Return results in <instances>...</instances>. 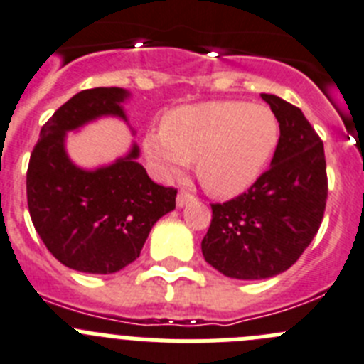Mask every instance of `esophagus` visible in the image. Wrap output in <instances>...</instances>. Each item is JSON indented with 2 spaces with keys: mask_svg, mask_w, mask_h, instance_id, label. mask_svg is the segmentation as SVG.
Segmentation results:
<instances>
[{
  "mask_svg": "<svg viewBox=\"0 0 364 364\" xmlns=\"http://www.w3.org/2000/svg\"><path fill=\"white\" fill-rule=\"evenodd\" d=\"M193 196L192 193H188V192H179L178 193V198H176V205L179 206V208H183V206H186L188 205V203H192L193 201Z\"/></svg>",
  "mask_w": 364,
  "mask_h": 364,
  "instance_id": "1",
  "label": "esophagus"
}]
</instances>
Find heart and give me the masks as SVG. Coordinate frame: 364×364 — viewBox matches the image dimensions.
Listing matches in <instances>:
<instances>
[{
    "mask_svg": "<svg viewBox=\"0 0 364 364\" xmlns=\"http://www.w3.org/2000/svg\"><path fill=\"white\" fill-rule=\"evenodd\" d=\"M277 144L278 122L269 107L213 100L168 111L161 129L144 136V154L163 181L196 159L201 185L217 198H233L259 179Z\"/></svg>",
    "mask_w": 364,
    "mask_h": 364,
    "instance_id": "1",
    "label": "heart"
}]
</instances>
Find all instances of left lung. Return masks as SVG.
I'll return each mask as SVG.
<instances>
[{"mask_svg":"<svg viewBox=\"0 0 364 364\" xmlns=\"http://www.w3.org/2000/svg\"><path fill=\"white\" fill-rule=\"evenodd\" d=\"M280 124V138L250 190L212 205L203 257L224 277L264 280L289 269L320 230L327 205L323 141L296 105L260 95Z\"/></svg>","mask_w":364,"mask_h":364,"instance_id":"left-lung-1","label":"left lung"}]
</instances>
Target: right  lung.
<instances>
[{
	"mask_svg": "<svg viewBox=\"0 0 364 364\" xmlns=\"http://www.w3.org/2000/svg\"><path fill=\"white\" fill-rule=\"evenodd\" d=\"M129 98L124 87L80 91L43 125L30 156L26 198L36 232L60 264L80 273L111 274L134 262L152 226L176 208L178 192L149 178L136 141L95 168L68 154V132L107 117L127 124Z\"/></svg>",
	"mask_w": 364,
	"mask_h": 364,
	"instance_id": "right-lung-1",
	"label": "right lung"
}]
</instances>
